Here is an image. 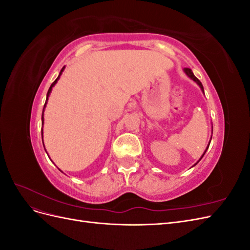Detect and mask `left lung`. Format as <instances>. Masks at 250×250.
Segmentation results:
<instances>
[{
	"label": "left lung",
	"instance_id": "8db88e82",
	"mask_svg": "<svg viewBox=\"0 0 250 250\" xmlns=\"http://www.w3.org/2000/svg\"><path fill=\"white\" fill-rule=\"evenodd\" d=\"M184 72H185V74L187 75V76L188 77V78H190V79H192L193 81H195L196 83H197V84L199 85V87L201 88V90H202V93L204 94V89H203V86H202V84H201V82L197 79V78H196L195 77V75L193 74V72H192V70L191 69H188V67H185V69H184ZM210 140H211V137H210ZM210 140H209V142H208V147H207V149L206 150H204V152H203V154H202V156L199 158V161L197 162V163H196L194 166H196V165H197L199 162H200V160H201V158L203 157V155L204 154H206V152H207V150L208 149V146H209V144H210ZM194 166H192V167H194Z\"/></svg>",
	"mask_w": 250,
	"mask_h": 250
}]
</instances>
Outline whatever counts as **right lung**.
Masks as SVG:
<instances>
[{
    "label": "right lung",
    "instance_id": "obj_1",
    "mask_svg": "<svg viewBox=\"0 0 250 250\" xmlns=\"http://www.w3.org/2000/svg\"><path fill=\"white\" fill-rule=\"evenodd\" d=\"M64 67L65 66H63L62 69V71H60V73H59V75H58V77L56 78V80L52 83L51 84V86H50V88H49V90H48V93H47V99H46V103H44V105H43V109H42V125H43V111H44V108H46V105H47V102H48V99H49V96H50V94H51V92H52V88H53V86H54L56 83H57V81L59 80V78H60V76H62V72H63V70H64ZM43 131H42V139L43 138ZM42 144H43V142H42ZM43 147H44V145H43ZM47 152V151H46ZM49 156V155H48ZM59 171H62V170H59Z\"/></svg>",
    "mask_w": 250,
    "mask_h": 250
}]
</instances>
